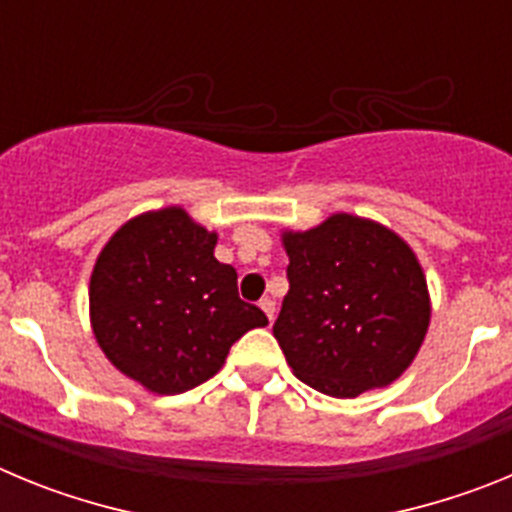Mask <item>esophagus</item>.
I'll return each instance as SVG.
<instances>
[{"instance_id": "34e87169", "label": "esophagus", "mask_w": 512, "mask_h": 512, "mask_svg": "<svg viewBox=\"0 0 512 512\" xmlns=\"http://www.w3.org/2000/svg\"><path fill=\"white\" fill-rule=\"evenodd\" d=\"M259 307L264 310V315L269 318V323H274V318H277V305H274V300H269V297H264V300L259 302Z\"/></svg>"}]
</instances>
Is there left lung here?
<instances>
[{
  "mask_svg": "<svg viewBox=\"0 0 512 512\" xmlns=\"http://www.w3.org/2000/svg\"><path fill=\"white\" fill-rule=\"evenodd\" d=\"M289 292L274 338L297 379L359 397L408 372L431 325V292L410 243L387 225L333 212L282 230Z\"/></svg>",
  "mask_w": 512,
  "mask_h": 512,
  "instance_id": "left-lung-1",
  "label": "left lung"
}]
</instances>
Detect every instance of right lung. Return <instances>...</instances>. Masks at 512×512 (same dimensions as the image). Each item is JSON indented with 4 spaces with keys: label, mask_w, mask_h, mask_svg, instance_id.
Returning <instances> with one entry per match:
<instances>
[{
    "label": "right lung",
    "mask_w": 512,
    "mask_h": 512,
    "mask_svg": "<svg viewBox=\"0 0 512 512\" xmlns=\"http://www.w3.org/2000/svg\"><path fill=\"white\" fill-rule=\"evenodd\" d=\"M217 233L184 207L148 210L104 243L89 279V323L117 372L153 395H179L223 369L243 333L269 325L215 259Z\"/></svg>",
    "instance_id": "1"
}]
</instances>
